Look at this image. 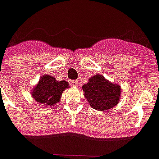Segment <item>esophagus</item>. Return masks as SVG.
<instances>
[{"instance_id":"34e87169","label":"esophagus","mask_w":159,"mask_h":159,"mask_svg":"<svg viewBox=\"0 0 159 159\" xmlns=\"http://www.w3.org/2000/svg\"><path fill=\"white\" fill-rule=\"evenodd\" d=\"M70 84L71 86H75V87H76L77 84H78V82H77L76 80H71L70 82Z\"/></svg>"}]
</instances>
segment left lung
Returning <instances> with one entry per match:
<instances>
[{
  "mask_svg": "<svg viewBox=\"0 0 159 159\" xmlns=\"http://www.w3.org/2000/svg\"><path fill=\"white\" fill-rule=\"evenodd\" d=\"M83 89L90 106L98 111L111 109L120 100V86L112 84L102 75L90 77L88 83L83 85Z\"/></svg>",
  "mask_w": 159,
  "mask_h": 159,
  "instance_id": "8db88e82",
  "label": "left lung"
}]
</instances>
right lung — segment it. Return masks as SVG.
I'll return each instance as SVG.
<instances>
[{
    "label": "right lung",
    "instance_id": "add662e5",
    "mask_svg": "<svg viewBox=\"0 0 159 159\" xmlns=\"http://www.w3.org/2000/svg\"><path fill=\"white\" fill-rule=\"evenodd\" d=\"M70 87L66 81H57L51 75H44L32 90V97L41 105L53 106L60 101L62 91Z\"/></svg>",
    "mask_w": 159,
    "mask_h": 159
}]
</instances>
